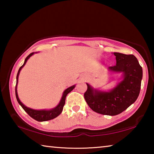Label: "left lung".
Returning a JSON list of instances; mask_svg holds the SVG:
<instances>
[{
    "label": "left lung",
    "mask_w": 154,
    "mask_h": 154,
    "mask_svg": "<svg viewBox=\"0 0 154 154\" xmlns=\"http://www.w3.org/2000/svg\"><path fill=\"white\" fill-rule=\"evenodd\" d=\"M113 54L116 56V64L109 66V69L123 72V80L109 92L94 90L87 83L88 89L84 93L85 100L92 110L111 116L122 113L136 101L143 77L142 67L134 55L117 52Z\"/></svg>",
    "instance_id": "8db88e82"
}]
</instances>
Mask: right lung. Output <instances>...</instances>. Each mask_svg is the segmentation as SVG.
I'll return each instance as SVG.
<instances>
[{
    "label": "right lung",
    "mask_w": 154,
    "mask_h": 154,
    "mask_svg": "<svg viewBox=\"0 0 154 154\" xmlns=\"http://www.w3.org/2000/svg\"><path fill=\"white\" fill-rule=\"evenodd\" d=\"M33 54H34V52L30 54L29 55H28L26 58L24 64H23L22 66L20 68L19 71H18V72L17 74V77H16V79H17L16 85H15V96H16V98H17L18 103H19L20 105L22 106L23 109H24V110L26 112L28 115H29L31 118L38 122H45V121L51 120V119L56 118L57 116H58L59 115L62 113V109H63L64 105L65 104V100H66V95L74 89L75 85H72V86H71V87H69V88H67V89L64 91L63 93V95H62V97L61 98L60 102V103L58 104V105L54 109H51V110H34V109L28 108V107H27V106H26L24 105H23L22 102L20 100L19 98H18V95H17V81H18V76H19V74H20L21 69H22L23 66H24L26 64V62L28 60V58H29L31 56H32Z\"/></svg>",
    "instance_id": "obj_1"
}]
</instances>
